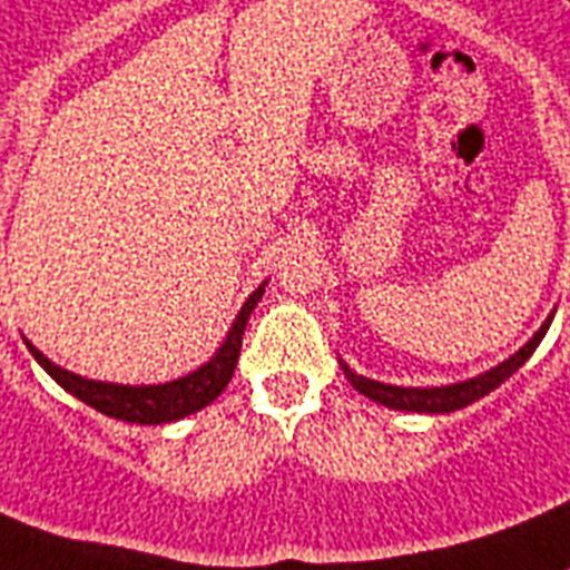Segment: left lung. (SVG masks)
Segmentation results:
<instances>
[{"mask_svg":"<svg viewBox=\"0 0 570 570\" xmlns=\"http://www.w3.org/2000/svg\"><path fill=\"white\" fill-rule=\"evenodd\" d=\"M552 321V317H549ZM549 321L534 333V340L528 342L521 352H515L509 361H503L500 367L488 370V373H481L475 380L469 382H456V385H444V389H401V385H385V382L367 380V376H357L354 370H345V376L352 382L354 389L361 392V395L373 397L376 404H385V407H395V410H413V413H451V410L469 407L472 401H479L488 392H493L500 382H507L515 370L534 354V348L540 345V340L547 336Z\"/></svg>","mask_w":570,"mask_h":570,"instance_id":"8db88e82","label":"left lung"}]
</instances>
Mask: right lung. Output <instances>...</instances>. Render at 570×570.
<instances>
[{"instance_id":"right-lung-1","label":"right lung","mask_w":570,"mask_h":570,"mask_svg":"<svg viewBox=\"0 0 570 570\" xmlns=\"http://www.w3.org/2000/svg\"><path fill=\"white\" fill-rule=\"evenodd\" d=\"M265 293V286H258L253 296L246 298V305L237 314V321L230 326L228 340L218 348L216 357L209 364H203L200 370H194L188 376L175 382H163V385H114V382H95L82 380L70 370L51 364L46 354L33 348L30 342V354L46 367L51 380L58 382L61 389H67L70 395H77L79 401H86L89 407L101 410L105 416L114 420H126V423H141V425H160L181 420L188 413H197L206 407L209 401H216L222 395V389L228 385L237 367V357H240V342H244V330L249 314L256 308V302Z\"/></svg>"}]
</instances>
